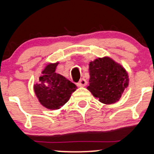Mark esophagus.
I'll list each match as a JSON object with an SVG mask.
<instances>
[{"label": "esophagus", "instance_id": "34e87169", "mask_svg": "<svg viewBox=\"0 0 154 154\" xmlns=\"http://www.w3.org/2000/svg\"><path fill=\"white\" fill-rule=\"evenodd\" d=\"M87 83H88V82L85 79L82 78L78 82H77V86H79V87H84V86H85L86 85H87Z\"/></svg>", "mask_w": 154, "mask_h": 154}]
</instances>
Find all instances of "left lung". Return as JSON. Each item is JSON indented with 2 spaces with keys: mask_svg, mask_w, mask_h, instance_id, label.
Segmentation results:
<instances>
[{
  "mask_svg": "<svg viewBox=\"0 0 154 154\" xmlns=\"http://www.w3.org/2000/svg\"><path fill=\"white\" fill-rule=\"evenodd\" d=\"M89 91L105 104L116 103L129 85L128 72L109 57L98 58L89 63Z\"/></svg>",
  "mask_w": 154,
  "mask_h": 154,
  "instance_id": "obj_1",
  "label": "left lung"
}]
</instances>
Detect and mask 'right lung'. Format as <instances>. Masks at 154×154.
Here are the masks:
<instances>
[{
  "label": "right lung",
  "mask_w": 154,
  "mask_h": 154,
  "mask_svg": "<svg viewBox=\"0 0 154 154\" xmlns=\"http://www.w3.org/2000/svg\"><path fill=\"white\" fill-rule=\"evenodd\" d=\"M59 62L48 63L40 76L34 91L40 103L51 110L59 109L69 100L77 86L62 75L56 73Z\"/></svg>",
  "instance_id": "right-lung-1"
}]
</instances>
